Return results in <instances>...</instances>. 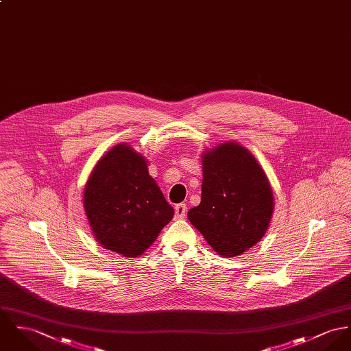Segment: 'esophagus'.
I'll use <instances>...</instances> for the list:
<instances>
[{
  "mask_svg": "<svg viewBox=\"0 0 351 351\" xmlns=\"http://www.w3.org/2000/svg\"><path fill=\"white\" fill-rule=\"evenodd\" d=\"M174 210H176V219H178V220L185 219V216H186V205L185 204L176 205Z\"/></svg>",
  "mask_w": 351,
  "mask_h": 351,
  "instance_id": "esophagus-1",
  "label": "esophagus"
}]
</instances>
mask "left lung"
<instances>
[{"label":"left lung","instance_id":"8db88e82","mask_svg":"<svg viewBox=\"0 0 351 351\" xmlns=\"http://www.w3.org/2000/svg\"><path fill=\"white\" fill-rule=\"evenodd\" d=\"M201 160V202L188 212V219L219 255H243L271 223V182L252 153L237 142L205 150Z\"/></svg>","mask_w":351,"mask_h":351}]
</instances>
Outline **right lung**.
Masks as SVG:
<instances>
[{
	"label": "right lung",
	"instance_id": "1",
	"mask_svg": "<svg viewBox=\"0 0 351 351\" xmlns=\"http://www.w3.org/2000/svg\"><path fill=\"white\" fill-rule=\"evenodd\" d=\"M83 206L96 241L128 258L142 255L174 216L149 174L147 160L128 143L115 145L97 160Z\"/></svg>",
	"mask_w": 351,
	"mask_h": 351
}]
</instances>
